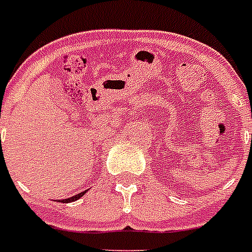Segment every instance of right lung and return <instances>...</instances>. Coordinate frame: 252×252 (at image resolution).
<instances>
[{"label": "right lung", "instance_id": "obj_1", "mask_svg": "<svg viewBox=\"0 0 252 252\" xmlns=\"http://www.w3.org/2000/svg\"><path fill=\"white\" fill-rule=\"evenodd\" d=\"M84 193H86V190H84V191H82V193H79V194H76V195H74V197H71V198L62 199V202L67 203V202H72V201H76V199H79L82 195H84Z\"/></svg>", "mask_w": 252, "mask_h": 252}]
</instances>
